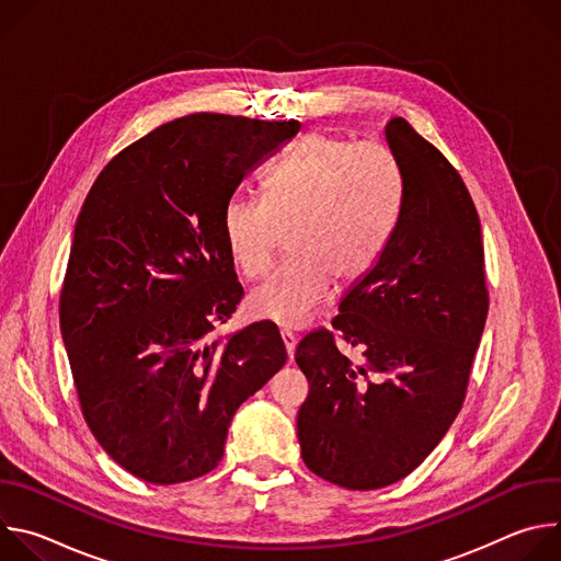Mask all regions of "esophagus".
Here are the masks:
<instances>
[{
    "label": "esophagus",
    "instance_id": "esophagus-1",
    "mask_svg": "<svg viewBox=\"0 0 561 561\" xmlns=\"http://www.w3.org/2000/svg\"><path fill=\"white\" fill-rule=\"evenodd\" d=\"M282 342H284V346H286L288 359L293 362V357H295V344H297V340H295V335H293L288 329H282Z\"/></svg>",
    "mask_w": 561,
    "mask_h": 561
}]
</instances>
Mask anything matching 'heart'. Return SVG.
Wrapping results in <instances>:
<instances>
[{
    "instance_id": "1",
    "label": "heart",
    "mask_w": 561,
    "mask_h": 561,
    "mask_svg": "<svg viewBox=\"0 0 561 561\" xmlns=\"http://www.w3.org/2000/svg\"><path fill=\"white\" fill-rule=\"evenodd\" d=\"M262 191V199L232 195L224 204V244L234 268L257 279L286 234L288 262L249 304L275 324L301 327L327 301L331 282L355 284L379 260L399 204V173L379 144L308 135Z\"/></svg>"
}]
</instances>
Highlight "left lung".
Wrapping results in <instances>:
<instances>
[{"label": "left lung", "mask_w": 561, "mask_h": 561, "mask_svg": "<svg viewBox=\"0 0 561 561\" xmlns=\"http://www.w3.org/2000/svg\"><path fill=\"white\" fill-rule=\"evenodd\" d=\"M383 133L402 175L397 224L342 299L335 333L317 329L295 351L308 379L301 459L351 491L399 482L442 442L489 314L482 226L463 180L404 117ZM337 339L363 357L348 360Z\"/></svg>", "instance_id": "left-lung-1"}]
</instances>
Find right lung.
<instances>
[{
    "instance_id": "add662e5",
    "label": "right lung",
    "mask_w": 561,
    "mask_h": 561,
    "mask_svg": "<svg viewBox=\"0 0 561 561\" xmlns=\"http://www.w3.org/2000/svg\"><path fill=\"white\" fill-rule=\"evenodd\" d=\"M299 122L195 113L117 152L79 210L59 327L100 446L150 484L224 457L234 411L284 364L273 322L213 340L244 297L221 234L242 180Z\"/></svg>"
}]
</instances>
